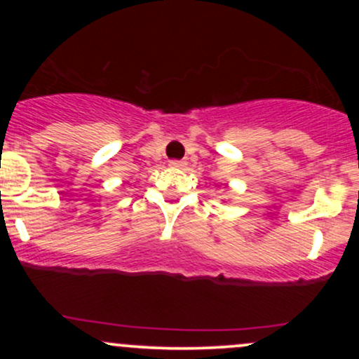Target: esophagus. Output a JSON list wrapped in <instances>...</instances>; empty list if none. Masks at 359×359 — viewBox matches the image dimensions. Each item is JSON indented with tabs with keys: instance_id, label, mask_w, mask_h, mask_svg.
<instances>
[{
	"instance_id": "1",
	"label": "esophagus",
	"mask_w": 359,
	"mask_h": 359,
	"mask_svg": "<svg viewBox=\"0 0 359 359\" xmlns=\"http://www.w3.org/2000/svg\"><path fill=\"white\" fill-rule=\"evenodd\" d=\"M185 165H187V162H185V160H172L170 162V167H174V168H184Z\"/></svg>"
}]
</instances>
